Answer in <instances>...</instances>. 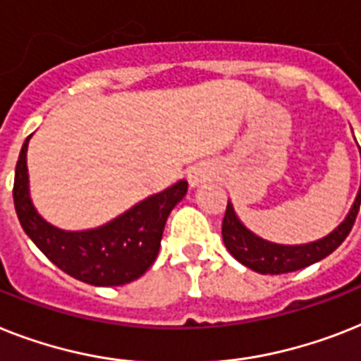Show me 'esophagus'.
Returning <instances> with one entry per match:
<instances>
[{"mask_svg":"<svg viewBox=\"0 0 361 361\" xmlns=\"http://www.w3.org/2000/svg\"><path fill=\"white\" fill-rule=\"evenodd\" d=\"M207 178H209V172H207L206 169H200V166H195V169H190V171L187 172V180H189L190 187H196L198 183L207 180Z\"/></svg>","mask_w":361,"mask_h":361,"instance_id":"esophagus-1","label":"esophagus"}]
</instances>
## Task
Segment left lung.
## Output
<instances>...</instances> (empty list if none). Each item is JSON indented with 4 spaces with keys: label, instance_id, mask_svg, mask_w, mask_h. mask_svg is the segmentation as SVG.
I'll use <instances>...</instances> for the list:
<instances>
[{
    "label": "left lung",
    "instance_id": "8db88e82",
    "mask_svg": "<svg viewBox=\"0 0 361 361\" xmlns=\"http://www.w3.org/2000/svg\"><path fill=\"white\" fill-rule=\"evenodd\" d=\"M360 204L361 185L353 209L348 211L347 219L332 233H328L326 237L315 243L287 247V245L269 243L262 237L254 235L250 230L243 226L241 221L233 213V207L228 202L224 221H222V241H224L231 256L252 271L262 272V274H283V272L298 271V269H304V267L321 262L326 256H330L347 239L354 226L356 215H358Z\"/></svg>",
    "mask_w": 361,
    "mask_h": 361
}]
</instances>
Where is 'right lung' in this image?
I'll return each mask as SVG.
<instances>
[{"label":"right lung","instance_id":"right-lung-1","mask_svg":"<svg viewBox=\"0 0 361 361\" xmlns=\"http://www.w3.org/2000/svg\"><path fill=\"white\" fill-rule=\"evenodd\" d=\"M20 150L14 174V209L23 231L44 256L79 282L98 287L124 286L140 278L157 257L165 222L185 196L187 181L148 196L104 226L85 231H64L38 215L29 198L27 145Z\"/></svg>","mask_w":361,"mask_h":361}]
</instances>
